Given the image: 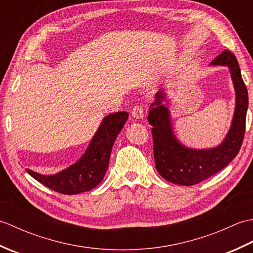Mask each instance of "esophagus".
I'll list each match as a JSON object with an SVG mask.
<instances>
[{
    "mask_svg": "<svg viewBox=\"0 0 253 253\" xmlns=\"http://www.w3.org/2000/svg\"><path fill=\"white\" fill-rule=\"evenodd\" d=\"M131 115L135 118H137V120H141V118H143L144 112H143L142 106H140V105L133 106V109L131 111Z\"/></svg>",
    "mask_w": 253,
    "mask_h": 253,
    "instance_id": "obj_1",
    "label": "esophagus"
}]
</instances>
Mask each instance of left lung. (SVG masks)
Returning <instances> with one entry per match:
<instances>
[{
    "label": "left lung",
    "mask_w": 253,
    "mask_h": 253,
    "mask_svg": "<svg viewBox=\"0 0 253 253\" xmlns=\"http://www.w3.org/2000/svg\"><path fill=\"white\" fill-rule=\"evenodd\" d=\"M210 66H227L235 88L236 105L232 125L221 144L210 149H191L180 143L171 128L170 114L164 105L166 94L161 89L150 105L148 115L152 128L155 168L159 174L169 182L191 186L209 178L238 154L246 130L248 110V90L241 77L237 58L230 51H224L210 63Z\"/></svg>",
    "instance_id": "obj_1"
}]
</instances>
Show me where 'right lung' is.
I'll return each mask as SVG.
<instances>
[{
    "label": "right lung",
    "instance_id": "right-lung-1",
    "mask_svg": "<svg viewBox=\"0 0 253 253\" xmlns=\"http://www.w3.org/2000/svg\"><path fill=\"white\" fill-rule=\"evenodd\" d=\"M127 120V112L106 115L83 157L60 173L42 175L28 169L26 171L42 185L63 195H77L93 189L103 179L113 144Z\"/></svg>",
    "mask_w": 253,
    "mask_h": 253
}]
</instances>
